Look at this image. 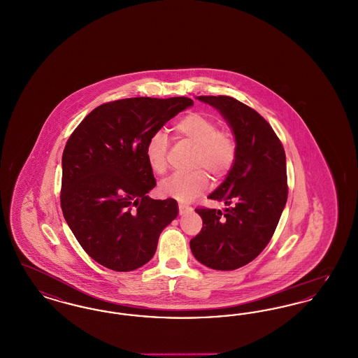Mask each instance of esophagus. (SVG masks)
Segmentation results:
<instances>
[{
  "label": "esophagus",
  "mask_w": 358,
  "mask_h": 358,
  "mask_svg": "<svg viewBox=\"0 0 358 358\" xmlns=\"http://www.w3.org/2000/svg\"><path fill=\"white\" fill-rule=\"evenodd\" d=\"M178 210H180V215L182 216V215H187V213H190L193 209H192L190 206H187V205L180 204L178 205Z\"/></svg>",
  "instance_id": "1"
}]
</instances>
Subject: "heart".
<instances>
[{
    "label": "heart",
    "mask_w": 358,
    "mask_h": 358,
    "mask_svg": "<svg viewBox=\"0 0 358 358\" xmlns=\"http://www.w3.org/2000/svg\"><path fill=\"white\" fill-rule=\"evenodd\" d=\"M173 131L176 136L187 139L196 146L192 158V168L196 171L173 174L159 184L158 192L164 197L187 203L196 199L208 187L209 178L201 169L215 178H222L231 171L236 157V146L232 136L219 131L216 122L201 113H189L181 117L173 124ZM145 155L154 173H165L168 168L166 136L162 133H155L150 136Z\"/></svg>",
    "instance_id": "heart-1"
}]
</instances>
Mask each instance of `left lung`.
<instances>
[{
  "label": "left lung",
  "mask_w": 358,
  "mask_h": 358,
  "mask_svg": "<svg viewBox=\"0 0 358 358\" xmlns=\"http://www.w3.org/2000/svg\"><path fill=\"white\" fill-rule=\"evenodd\" d=\"M197 99L227 120L236 157L227 178L208 196L227 208L196 209L203 228L190 240V250L206 267L231 271L252 262L273 238L289 193L286 154L270 123L254 108L222 95Z\"/></svg>",
  "instance_id": "8db88e82"
}]
</instances>
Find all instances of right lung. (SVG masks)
<instances>
[{
    "label": "right lung",
    "mask_w": 358,
    "mask_h": 358,
    "mask_svg": "<svg viewBox=\"0 0 358 358\" xmlns=\"http://www.w3.org/2000/svg\"><path fill=\"white\" fill-rule=\"evenodd\" d=\"M193 106L185 96L130 98L92 110L63 152L60 204L82 248L106 268L127 273L146 264L164 228L178 215L174 199L153 200L145 150L150 136Z\"/></svg>",
    "instance_id": "obj_1"
}]
</instances>
